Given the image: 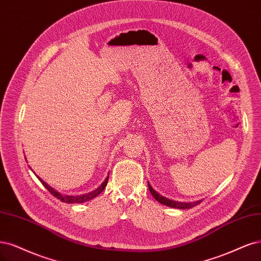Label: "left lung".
<instances>
[{"mask_svg": "<svg viewBox=\"0 0 261 261\" xmlns=\"http://www.w3.org/2000/svg\"><path fill=\"white\" fill-rule=\"evenodd\" d=\"M148 187H149V190H150L151 194L153 195V197H154V199H155L158 202H160V203H162V204H164V205H166V206H169V207L179 208V210H187V208H191V207H193V206H195V205L201 203V201L193 202V203H184V202H177V201L169 200V199H167V197L159 194V193L154 190V189L150 186L149 182H148Z\"/></svg>", "mask_w": 261, "mask_h": 261, "instance_id": "8db88e82", "label": "left lung"}]
</instances>
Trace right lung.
Listing matches in <instances>:
<instances>
[{
	"label": "right lung",
	"instance_id": "add662e5",
	"mask_svg": "<svg viewBox=\"0 0 261 261\" xmlns=\"http://www.w3.org/2000/svg\"><path fill=\"white\" fill-rule=\"evenodd\" d=\"M27 160V159H25ZM33 172V170H32ZM34 173V172H33ZM35 174V173H34ZM37 176L38 178H39V180L42 182V185L47 189V190L55 196V197H57L58 200H60L61 202H64V203H69V204H73V203H84V202H87V201H91V200H93V199H95V197L98 195V194H100L102 191H103V189L106 188V186H107V184H108V179H109V176H107V178L105 179V181L98 187L96 190H94V191H92V192H89V193H85V194H82V195H64V194H61V193H59L58 191H56L55 189L54 188H51L50 186H48L46 182H45L44 180H42V179L38 176V175H35Z\"/></svg>",
	"mask_w": 261,
	"mask_h": 261
}]
</instances>
